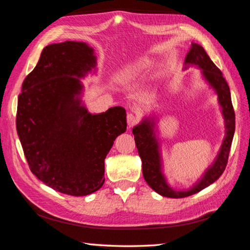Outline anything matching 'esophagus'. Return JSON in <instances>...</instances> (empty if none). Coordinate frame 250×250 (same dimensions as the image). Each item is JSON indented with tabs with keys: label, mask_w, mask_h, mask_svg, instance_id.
Instances as JSON below:
<instances>
[{
	"label": "esophagus",
	"mask_w": 250,
	"mask_h": 250,
	"mask_svg": "<svg viewBox=\"0 0 250 250\" xmlns=\"http://www.w3.org/2000/svg\"><path fill=\"white\" fill-rule=\"evenodd\" d=\"M126 122H128L129 128H132L133 125H135L139 122V117L133 115V113H129V115L126 116Z\"/></svg>",
	"instance_id": "34e87169"
}]
</instances>
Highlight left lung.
I'll return each instance as SVG.
<instances>
[{"label":"left lung","instance_id":"8db88e82","mask_svg":"<svg viewBox=\"0 0 250 250\" xmlns=\"http://www.w3.org/2000/svg\"><path fill=\"white\" fill-rule=\"evenodd\" d=\"M185 64V69L189 67V65H196L199 69H201L204 80L217 94L222 115H223L225 121V138L215 161L204 172L202 178L188 190H174L167 184L165 176L162 171L160 143H158V139L154 131L155 121L153 120V118H145L140 125L134 126L132 132L134 134V141L139 155L142 160L144 179L154 191L167 198L189 197L201 191L202 189L207 188L216 179H219L228 165L230 145H232L235 132V112L232 99H230L229 87L228 82L223 78L221 70L212 62L206 50L200 44L194 42L191 43V48L187 53Z\"/></svg>","mask_w":250,"mask_h":250}]
</instances>
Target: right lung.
<instances>
[{
  "mask_svg": "<svg viewBox=\"0 0 250 250\" xmlns=\"http://www.w3.org/2000/svg\"><path fill=\"white\" fill-rule=\"evenodd\" d=\"M96 66L81 42L49 44L22 82L16 129L31 172L57 191L81 197L105 183V158L125 132L122 107L92 115L82 105L80 79Z\"/></svg>",
  "mask_w": 250,
  "mask_h": 250,
  "instance_id": "1",
  "label": "right lung"
}]
</instances>
